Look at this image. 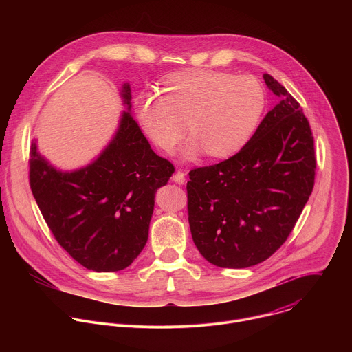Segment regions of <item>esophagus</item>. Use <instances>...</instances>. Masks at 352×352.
<instances>
[{
  "label": "esophagus",
  "instance_id": "obj_1",
  "mask_svg": "<svg viewBox=\"0 0 352 352\" xmlns=\"http://www.w3.org/2000/svg\"><path fill=\"white\" fill-rule=\"evenodd\" d=\"M185 177H186V174H185L184 171L178 170V171L173 175V181H174L175 184H178V185H182V184H185Z\"/></svg>",
  "mask_w": 352,
  "mask_h": 352
}]
</instances>
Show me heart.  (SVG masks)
<instances>
[{"label":"heart","mask_w":352,"mask_h":352,"mask_svg":"<svg viewBox=\"0 0 352 352\" xmlns=\"http://www.w3.org/2000/svg\"><path fill=\"white\" fill-rule=\"evenodd\" d=\"M166 96L142 91L135 98L139 125L155 144L171 150L189 128L179 153L193 160L205 152L224 159L238 153L254 136L266 107V91L254 76L189 69L168 75Z\"/></svg>","instance_id":"obj_1"}]
</instances>
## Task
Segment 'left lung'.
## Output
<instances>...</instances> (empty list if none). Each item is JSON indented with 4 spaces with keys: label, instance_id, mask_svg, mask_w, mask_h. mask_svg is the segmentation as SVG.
Segmentation results:
<instances>
[{
    "label": "left lung",
    "instance_id": "8db88e82",
    "mask_svg": "<svg viewBox=\"0 0 352 352\" xmlns=\"http://www.w3.org/2000/svg\"><path fill=\"white\" fill-rule=\"evenodd\" d=\"M280 98L236 155L189 173L188 220L208 262L243 269L262 263L285 242L315 184V147L296 100L272 75Z\"/></svg>",
    "mask_w": 352,
    "mask_h": 352
}]
</instances>
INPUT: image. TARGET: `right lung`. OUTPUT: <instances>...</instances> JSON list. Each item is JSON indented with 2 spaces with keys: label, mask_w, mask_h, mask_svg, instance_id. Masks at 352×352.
Masks as SVG:
<instances>
[{
  "label": "right lung",
  "mask_w": 352,
  "mask_h": 352,
  "mask_svg": "<svg viewBox=\"0 0 352 352\" xmlns=\"http://www.w3.org/2000/svg\"><path fill=\"white\" fill-rule=\"evenodd\" d=\"M122 111L111 142L90 164L63 171L30 146V188L57 242L83 267L118 272L142 252L155 195L174 173L157 156L131 114V86L120 91Z\"/></svg>",
  "instance_id": "right-lung-1"
}]
</instances>
